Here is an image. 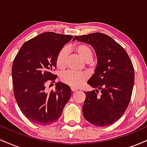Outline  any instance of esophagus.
Returning a JSON list of instances; mask_svg holds the SVG:
<instances>
[{"mask_svg":"<svg viewBox=\"0 0 147 147\" xmlns=\"http://www.w3.org/2000/svg\"><path fill=\"white\" fill-rule=\"evenodd\" d=\"M71 90L72 91V92H75V91L77 90V88H71Z\"/></svg>","mask_w":147,"mask_h":147,"instance_id":"esophagus-1","label":"esophagus"}]
</instances>
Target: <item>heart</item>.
I'll return each instance as SVG.
<instances>
[{
	"label": "heart",
	"mask_w": 147,
	"mask_h": 147,
	"mask_svg": "<svg viewBox=\"0 0 147 147\" xmlns=\"http://www.w3.org/2000/svg\"><path fill=\"white\" fill-rule=\"evenodd\" d=\"M69 49L74 50L80 56L84 61L89 63L93 58V52L88 45L85 43H79L69 47ZM68 50L65 48H62L59 52L57 56L56 64L57 68L63 70L66 67L68 61ZM88 79V75L85 72H75L73 71H67L62 73L60 79L63 83L72 88L80 87Z\"/></svg>",
	"instance_id": "1"
}]
</instances>
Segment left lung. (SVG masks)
Listing matches in <instances>:
<instances>
[{
	"mask_svg": "<svg viewBox=\"0 0 147 147\" xmlns=\"http://www.w3.org/2000/svg\"><path fill=\"white\" fill-rule=\"evenodd\" d=\"M75 40L91 45L97 58L95 73L87 82L96 89L84 92V117L99 127L111 125L122 117L131 100L135 77L132 62L125 50L104 34L76 36Z\"/></svg>",
	"mask_w": 147,
	"mask_h": 147,
	"instance_id": "8db88e82",
	"label": "left lung"
}]
</instances>
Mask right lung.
Instances as JSON below:
<instances>
[{"label":"right lung","mask_w":147,"mask_h":147,"mask_svg":"<svg viewBox=\"0 0 147 147\" xmlns=\"http://www.w3.org/2000/svg\"><path fill=\"white\" fill-rule=\"evenodd\" d=\"M52 32L38 34L26 41L15 57L11 68L14 94L23 114L34 124L46 126L58 120L71 96L66 84L57 82L55 90L47 91L55 82L59 52L72 38Z\"/></svg>","instance_id":"right-lung-1"}]
</instances>
